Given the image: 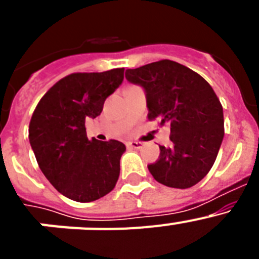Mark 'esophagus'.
I'll return each instance as SVG.
<instances>
[{
  "label": "esophagus",
  "instance_id": "34e87169",
  "mask_svg": "<svg viewBox=\"0 0 259 259\" xmlns=\"http://www.w3.org/2000/svg\"><path fill=\"white\" fill-rule=\"evenodd\" d=\"M143 145L144 144L140 143V141H130V143H127V146H130L132 149H141Z\"/></svg>",
  "mask_w": 259,
  "mask_h": 259
}]
</instances>
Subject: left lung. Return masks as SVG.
<instances>
[{"instance_id":"8db88e82","label":"left lung","mask_w":259,"mask_h":259,"mask_svg":"<svg viewBox=\"0 0 259 259\" xmlns=\"http://www.w3.org/2000/svg\"><path fill=\"white\" fill-rule=\"evenodd\" d=\"M125 79L145 91L150 120L170 123V148L159 146L148 166L155 180L187 189L207 175L224 136L223 107L201 75L178 62L163 59L125 71Z\"/></svg>"}]
</instances>
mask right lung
Segmentation results:
<instances>
[{
	"instance_id": "right-lung-1",
	"label": "right lung",
	"mask_w": 259,
	"mask_h": 259,
	"mask_svg": "<svg viewBox=\"0 0 259 259\" xmlns=\"http://www.w3.org/2000/svg\"><path fill=\"white\" fill-rule=\"evenodd\" d=\"M123 74L124 68L68 75L42 96L32 114L28 137L38 167L70 200L96 201L118 182L125 145L88 140L85 119L101 114L105 100L122 84Z\"/></svg>"
}]
</instances>
